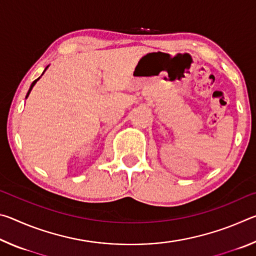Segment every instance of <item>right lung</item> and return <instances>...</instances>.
<instances>
[{"mask_svg": "<svg viewBox=\"0 0 256 256\" xmlns=\"http://www.w3.org/2000/svg\"><path fill=\"white\" fill-rule=\"evenodd\" d=\"M48 66H47L45 68V70H44V72H42V74H44V73H45V71L47 70V68H48ZM40 78H38V79H36V80H34V81L32 82V86H30V88H29V90H28V92H27V96H26V98H28V96H29V94H30V92H32V88H34V84H36V82H37L38 80H40Z\"/></svg>", "mask_w": 256, "mask_h": 256, "instance_id": "obj_1", "label": "right lung"}]
</instances>
